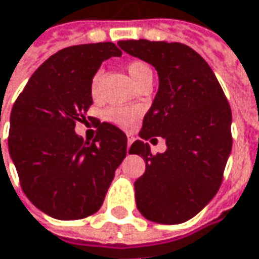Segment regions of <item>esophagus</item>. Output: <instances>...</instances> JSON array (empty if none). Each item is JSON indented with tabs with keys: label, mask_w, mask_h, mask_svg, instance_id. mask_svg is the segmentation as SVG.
Returning <instances> with one entry per match:
<instances>
[{
	"label": "esophagus",
	"mask_w": 259,
	"mask_h": 259,
	"mask_svg": "<svg viewBox=\"0 0 259 259\" xmlns=\"http://www.w3.org/2000/svg\"><path fill=\"white\" fill-rule=\"evenodd\" d=\"M134 143V137L131 136V134H128L126 136V150L130 151V147H131V144Z\"/></svg>",
	"instance_id": "34e87169"
}]
</instances>
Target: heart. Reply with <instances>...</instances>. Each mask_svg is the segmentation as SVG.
<instances>
[{
  "instance_id": "1",
  "label": "heart",
  "mask_w": 259,
  "mask_h": 259,
  "mask_svg": "<svg viewBox=\"0 0 259 259\" xmlns=\"http://www.w3.org/2000/svg\"><path fill=\"white\" fill-rule=\"evenodd\" d=\"M128 74L131 77V80L137 84H140L141 81L147 80V78H153V70L147 62L144 61H131L126 65ZM100 80H102V71H97L90 83V93L92 97L96 100L99 97V92H100ZM138 109L137 108H128V106H112L109 109H106L105 116L106 119L110 121L112 123L122 126V128H130L133 126L134 122L138 118Z\"/></svg>"
}]
</instances>
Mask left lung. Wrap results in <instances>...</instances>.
I'll return each mask as SVG.
<instances>
[{
    "mask_svg": "<svg viewBox=\"0 0 259 259\" xmlns=\"http://www.w3.org/2000/svg\"><path fill=\"white\" fill-rule=\"evenodd\" d=\"M118 45L157 70L159 90L140 137L163 136L168 146L164 153L151 155L142 140L133 143L130 153L146 160V172L134 184L137 208L156 223H184L222 185L232 150L230 105L213 70L192 48L146 39Z\"/></svg>",
    "mask_w": 259,
    "mask_h": 259,
    "instance_id": "obj_1",
    "label": "left lung"
}]
</instances>
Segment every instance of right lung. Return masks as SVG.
I'll use <instances>...</instances> for the list:
<instances>
[{
    "mask_svg": "<svg viewBox=\"0 0 259 259\" xmlns=\"http://www.w3.org/2000/svg\"><path fill=\"white\" fill-rule=\"evenodd\" d=\"M122 52L112 42L64 48L33 72L10 116L8 150L26 197L58 220L96 213L126 156V136L97 122L93 141L77 136L93 103L100 64Z\"/></svg>",
    "mask_w": 259,
    "mask_h": 259,
    "instance_id": "1",
    "label": "right lung"
}]
</instances>
